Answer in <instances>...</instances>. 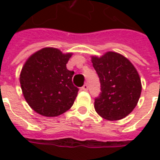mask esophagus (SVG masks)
Here are the masks:
<instances>
[{"mask_svg": "<svg viewBox=\"0 0 160 160\" xmlns=\"http://www.w3.org/2000/svg\"><path fill=\"white\" fill-rule=\"evenodd\" d=\"M81 89L83 91H87L88 90V85H87V84H85L83 87H81Z\"/></svg>", "mask_w": 160, "mask_h": 160, "instance_id": "obj_1", "label": "esophagus"}]
</instances>
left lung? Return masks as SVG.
<instances>
[{
    "label": "left lung",
    "mask_w": 160,
    "mask_h": 160,
    "mask_svg": "<svg viewBox=\"0 0 160 160\" xmlns=\"http://www.w3.org/2000/svg\"><path fill=\"white\" fill-rule=\"evenodd\" d=\"M92 62L100 81L101 92L94 108L104 119L116 121L127 117L136 106L141 92L140 76L133 64L116 52H107Z\"/></svg>",
    "instance_id": "obj_1"
}]
</instances>
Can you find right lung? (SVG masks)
Instances as JSON below:
<instances>
[{"instance_id": "1", "label": "right lung", "mask_w": 160, "mask_h": 160, "mask_svg": "<svg viewBox=\"0 0 160 160\" xmlns=\"http://www.w3.org/2000/svg\"><path fill=\"white\" fill-rule=\"evenodd\" d=\"M72 54H62L55 48H44L26 61L20 73V86L26 102L38 114L57 117L69 110L79 88L67 69Z\"/></svg>"}]
</instances>
